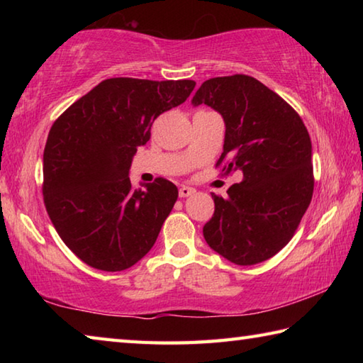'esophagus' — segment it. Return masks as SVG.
<instances>
[{"label":"esophagus","instance_id":"34e87169","mask_svg":"<svg viewBox=\"0 0 363 363\" xmlns=\"http://www.w3.org/2000/svg\"><path fill=\"white\" fill-rule=\"evenodd\" d=\"M194 194H195V189L194 187L182 186L179 189V196H181V199H186V196H190V195H194Z\"/></svg>","mask_w":363,"mask_h":363}]
</instances>
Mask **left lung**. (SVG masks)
Segmentation results:
<instances>
[{"instance_id": "8db88e82", "label": "left lung", "mask_w": 363, "mask_h": 363, "mask_svg": "<svg viewBox=\"0 0 363 363\" xmlns=\"http://www.w3.org/2000/svg\"><path fill=\"white\" fill-rule=\"evenodd\" d=\"M192 104H206L224 118L216 168L224 164V174L243 173L225 199L213 194L205 240L238 266L267 261L291 240L312 200L309 133L290 104L248 75L206 79Z\"/></svg>"}]
</instances>
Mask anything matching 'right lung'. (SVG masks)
Returning a JSON list of instances; mask_svg holds the SVG:
<instances>
[{
	"label": "right lung",
	"instance_id": "1",
	"mask_svg": "<svg viewBox=\"0 0 363 363\" xmlns=\"http://www.w3.org/2000/svg\"><path fill=\"white\" fill-rule=\"evenodd\" d=\"M192 79H104L54 121L43 153V199L54 227L88 266L118 272L155 243L177 200L157 177L133 189L130 167L158 115L186 102Z\"/></svg>",
	"mask_w": 363,
	"mask_h": 363
}]
</instances>
